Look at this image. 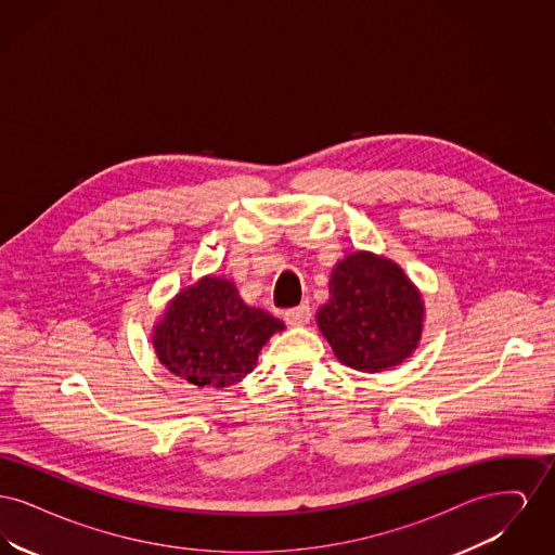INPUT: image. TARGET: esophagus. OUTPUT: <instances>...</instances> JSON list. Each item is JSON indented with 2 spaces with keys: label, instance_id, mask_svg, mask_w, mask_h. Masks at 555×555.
Wrapping results in <instances>:
<instances>
[{
  "label": "esophagus",
  "instance_id": "1",
  "mask_svg": "<svg viewBox=\"0 0 555 555\" xmlns=\"http://www.w3.org/2000/svg\"><path fill=\"white\" fill-rule=\"evenodd\" d=\"M285 320L293 324V326H301V324H306L308 320H310V306H308V301H304V304H299V306H295V308H289V310H285Z\"/></svg>",
  "mask_w": 555,
  "mask_h": 555
}]
</instances>
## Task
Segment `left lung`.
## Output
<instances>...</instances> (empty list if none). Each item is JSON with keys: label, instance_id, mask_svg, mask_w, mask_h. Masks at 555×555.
Segmentation results:
<instances>
[{"label": "left lung", "instance_id": "1", "mask_svg": "<svg viewBox=\"0 0 555 555\" xmlns=\"http://www.w3.org/2000/svg\"><path fill=\"white\" fill-rule=\"evenodd\" d=\"M318 326L349 369L380 372L401 364L421 341L424 306L391 260L351 254L331 274Z\"/></svg>", "mask_w": 555, "mask_h": 555}]
</instances>
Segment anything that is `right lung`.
<instances>
[{"label":"right lung","instance_id":"1","mask_svg":"<svg viewBox=\"0 0 555 555\" xmlns=\"http://www.w3.org/2000/svg\"><path fill=\"white\" fill-rule=\"evenodd\" d=\"M283 328L279 318L247 306L233 283L206 276L168 306L154 328V347L175 374L222 389L249 374L262 345Z\"/></svg>","mask_w":555,"mask_h":555}]
</instances>
